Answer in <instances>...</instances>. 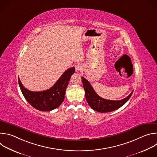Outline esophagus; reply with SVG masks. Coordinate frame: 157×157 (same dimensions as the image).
Wrapping results in <instances>:
<instances>
[{"label": "esophagus", "mask_w": 157, "mask_h": 157, "mask_svg": "<svg viewBox=\"0 0 157 157\" xmlns=\"http://www.w3.org/2000/svg\"><path fill=\"white\" fill-rule=\"evenodd\" d=\"M75 68H76V71H81V70H82V66L81 64H78L77 65H76Z\"/></svg>", "instance_id": "obj_1"}]
</instances>
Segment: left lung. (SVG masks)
I'll list each match as a JSON object with an SVG mask.
<instances>
[{"mask_svg":"<svg viewBox=\"0 0 157 157\" xmlns=\"http://www.w3.org/2000/svg\"><path fill=\"white\" fill-rule=\"evenodd\" d=\"M81 79L85 91V97L88 104L93 110L99 113H109L120 108L128 101L133 93L132 91L127 97L120 101L105 99L97 94L87 79L84 77H82Z\"/></svg>","mask_w":157,"mask_h":157,"instance_id":"left-lung-1","label":"left lung"}]
</instances>
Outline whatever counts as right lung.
Instances as JSON below:
<instances>
[{"mask_svg":"<svg viewBox=\"0 0 157 157\" xmlns=\"http://www.w3.org/2000/svg\"><path fill=\"white\" fill-rule=\"evenodd\" d=\"M75 72L74 67L68 69L51 88L40 92H33L26 89L21 84L19 77L18 81L22 94L32 106L41 111H50L57 108L63 102L66 89Z\"/></svg>","mask_w":157,"mask_h":157,"instance_id":"add662e5","label":"right lung"}]
</instances>
